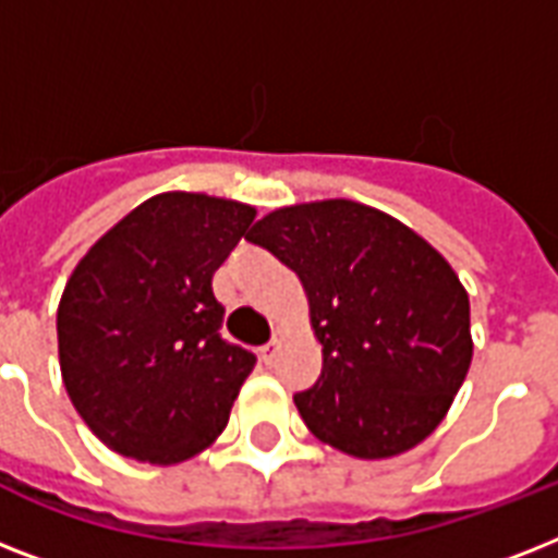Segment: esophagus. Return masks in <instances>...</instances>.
Returning <instances> with one entry per match:
<instances>
[{
    "label": "esophagus",
    "mask_w": 558,
    "mask_h": 558,
    "mask_svg": "<svg viewBox=\"0 0 558 558\" xmlns=\"http://www.w3.org/2000/svg\"><path fill=\"white\" fill-rule=\"evenodd\" d=\"M278 350H280V336H275V341L271 344H266V348H260V362L266 367L275 365V356H278Z\"/></svg>",
    "instance_id": "esophagus-1"
}]
</instances>
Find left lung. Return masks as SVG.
<instances>
[{
    "label": "left lung",
    "mask_w": 558,
    "mask_h": 558,
    "mask_svg": "<svg viewBox=\"0 0 558 558\" xmlns=\"http://www.w3.org/2000/svg\"><path fill=\"white\" fill-rule=\"evenodd\" d=\"M245 240L295 271L310 301L324 365L295 393L306 428L362 460L423 442L472 365L469 295L449 260L353 199L271 210Z\"/></svg>",
    "instance_id": "left-lung-1"
}]
</instances>
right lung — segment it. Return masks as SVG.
I'll use <instances>...</instances> for the list:
<instances>
[{
  "instance_id": "add662e5",
  "label": "right lung",
  "mask_w": 558,
  "mask_h": 558,
  "mask_svg": "<svg viewBox=\"0 0 558 558\" xmlns=\"http://www.w3.org/2000/svg\"><path fill=\"white\" fill-rule=\"evenodd\" d=\"M257 210L208 193L150 196L74 266L57 306L60 373L92 434L170 466L228 423L254 353L219 336L210 278Z\"/></svg>"
}]
</instances>
